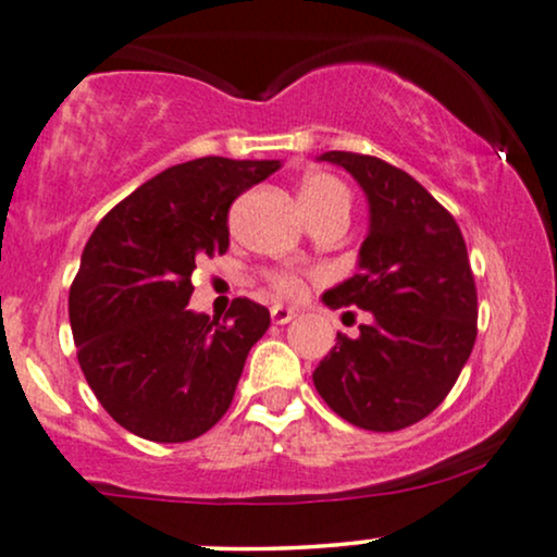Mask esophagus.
<instances>
[{"label":"esophagus","mask_w":557,"mask_h":557,"mask_svg":"<svg viewBox=\"0 0 557 557\" xmlns=\"http://www.w3.org/2000/svg\"><path fill=\"white\" fill-rule=\"evenodd\" d=\"M290 319H296V311L287 309V306H272V322L274 324H287Z\"/></svg>","instance_id":"esophagus-1"}]
</instances>
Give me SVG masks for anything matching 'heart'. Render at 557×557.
<instances>
[{
	"label": "heart",
	"mask_w": 557,
	"mask_h": 557,
	"mask_svg": "<svg viewBox=\"0 0 557 557\" xmlns=\"http://www.w3.org/2000/svg\"><path fill=\"white\" fill-rule=\"evenodd\" d=\"M298 198H300V207H304V212L314 214V212H319V209L330 207V203L348 198V194H345L343 183L335 181L332 175H324V172H311V175H306L304 181H300ZM274 287H277L283 296H296V293L300 290V283L293 277V274H280V277H274Z\"/></svg>",
	"instance_id": "b5f03b06"
}]
</instances>
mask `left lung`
Returning a JSON list of instances; mask_svg holds the SVG:
<instances>
[{
    "label": "left lung",
    "mask_w": 557,
    "mask_h": 557,
    "mask_svg": "<svg viewBox=\"0 0 557 557\" xmlns=\"http://www.w3.org/2000/svg\"><path fill=\"white\" fill-rule=\"evenodd\" d=\"M317 159L348 172L369 203L356 270L322 304L369 311V322L356 337L337 332L314 387L354 426L403 430L445 400L474 348L476 287L463 235L408 172L350 151Z\"/></svg>",
    "instance_id": "1"
}]
</instances>
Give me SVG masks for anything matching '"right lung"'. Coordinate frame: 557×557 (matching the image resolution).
Wrapping results in <instances>:
<instances>
[{
	"label": "right lung",
	"instance_id": "right-lung-1",
	"mask_svg": "<svg viewBox=\"0 0 557 557\" xmlns=\"http://www.w3.org/2000/svg\"><path fill=\"white\" fill-rule=\"evenodd\" d=\"M280 159L203 157L159 172L94 230L70 287V327L104 411L154 443H188L225 417L270 311L188 309L196 261L225 253L227 209Z\"/></svg>",
	"mask_w": 557,
	"mask_h": 557
}]
</instances>
